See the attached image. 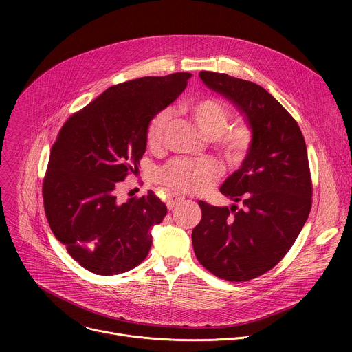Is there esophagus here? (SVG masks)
I'll list each match as a JSON object with an SVG mask.
<instances>
[{
	"instance_id": "obj_1",
	"label": "esophagus",
	"mask_w": 352,
	"mask_h": 352,
	"mask_svg": "<svg viewBox=\"0 0 352 352\" xmlns=\"http://www.w3.org/2000/svg\"><path fill=\"white\" fill-rule=\"evenodd\" d=\"M184 200H185V196L173 195V196H170V197H168V200H167V208H168L170 210H173L178 204H182Z\"/></svg>"
}]
</instances>
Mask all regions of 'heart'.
Instances as JSON below:
<instances>
[{"mask_svg":"<svg viewBox=\"0 0 352 352\" xmlns=\"http://www.w3.org/2000/svg\"><path fill=\"white\" fill-rule=\"evenodd\" d=\"M181 110L190 117L200 133L214 139L223 155L232 163L242 160L252 143V131L245 124L227 126L231 113L216 98L197 97L181 104ZM171 120L170 110L159 111L150 120L146 140L150 147H157L164 139ZM220 175V168L213 162L177 160L160 171L159 179L168 188L184 193H204L212 188Z\"/></svg>","mask_w":352,"mask_h":352,"instance_id":"obj_1","label":"heart"}]
</instances>
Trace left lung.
Segmentation results:
<instances>
[{"instance_id": "obj_1", "label": "left lung", "mask_w": 352, "mask_h": 352, "mask_svg": "<svg viewBox=\"0 0 352 352\" xmlns=\"http://www.w3.org/2000/svg\"><path fill=\"white\" fill-rule=\"evenodd\" d=\"M202 82L239 111L252 131L241 164L220 186L232 202L199 200L202 220L192 231L197 261L214 276L246 281L274 267L302 230L312 205L305 139L296 121L262 86L202 71Z\"/></svg>"}]
</instances>
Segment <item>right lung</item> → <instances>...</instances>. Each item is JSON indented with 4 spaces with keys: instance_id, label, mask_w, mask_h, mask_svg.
<instances>
[{
    "instance_id": "add662e5",
    "label": "right lung",
    "mask_w": 352,
    "mask_h": 352,
    "mask_svg": "<svg viewBox=\"0 0 352 352\" xmlns=\"http://www.w3.org/2000/svg\"><path fill=\"white\" fill-rule=\"evenodd\" d=\"M189 72L144 76L109 87L63 126L43 182L56 238L86 270L121 274L147 256L167 206L147 190L120 204L117 188L146 152L147 125L184 91Z\"/></svg>"
}]
</instances>
